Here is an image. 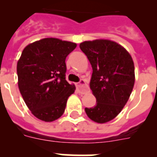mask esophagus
Returning a JSON list of instances; mask_svg holds the SVG:
<instances>
[{"label":"esophagus","mask_w":157,"mask_h":157,"mask_svg":"<svg viewBox=\"0 0 157 157\" xmlns=\"http://www.w3.org/2000/svg\"><path fill=\"white\" fill-rule=\"evenodd\" d=\"M76 86H77L78 90L80 94H85L89 89L88 86H87V84L84 80H80L79 82H78L76 84Z\"/></svg>","instance_id":"obj_1"}]
</instances>
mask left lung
I'll return each mask as SVG.
<instances>
[{
  "instance_id": "obj_1",
  "label": "left lung",
  "mask_w": 157,
  "mask_h": 157,
  "mask_svg": "<svg viewBox=\"0 0 157 157\" xmlns=\"http://www.w3.org/2000/svg\"><path fill=\"white\" fill-rule=\"evenodd\" d=\"M92 66L90 86L97 104L86 108L88 117L98 123L113 120L125 106L134 85V65L125 48L109 40L79 45Z\"/></svg>"
}]
</instances>
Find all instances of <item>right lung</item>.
Masks as SVG:
<instances>
[{"label": "right lung", "mask_w": 157, "mask_h": 157, "mask_svg": "<svg viewBox=\"0 0 157 157\" xmlns=\"http://www.w3.org/2000/svg\"><path fill=\"white\" fill-rule=\"evenodd\" d=\"M75 43L44 38L27 45L17 63L18 85L25 103L37 119L52 122L64 112L75 87L66 80L65 59Z\"/></svg>", "instance_id": "1"}]
</instances>
